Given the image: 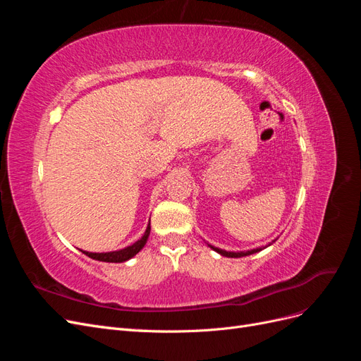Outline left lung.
<instances>
[{"label": "left lung", "instance_id": "obj_1", "mask_svg": "<svg viewBox=\"0 0 361 361\" xmlns=\"http://www.w3.org/2000/svg\"><path fill=\"white\" fill-rule=\"evenodd\" d=\"M277 241V238L274 239V241L272 243H269L268 245H265V247H257V248H253V250H247V251H226V250H221V248H218V247H215V245H211V244H207L209 245L214 251H216L218 255H221V256H224V257H244V256H250V255H255V253H259V251H262L264 248H267V247H269V245H272Z\"/></svg>", "mask_w": 361, "mask_h": 361}]
</instances>
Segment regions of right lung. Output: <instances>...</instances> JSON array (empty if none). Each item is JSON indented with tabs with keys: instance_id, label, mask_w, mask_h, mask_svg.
<instances>
[{
	"instance_id": "add662e5",
	"label": "right lung",
	"mask_w": 361,
	"mask_h": 361,
	"mask_svg": "<svg viewBox=\"0 0 361 361\" xmlns=\"http://www.w3.org/2000/svg\"><path fill=\"white\" fill-rule=\"evenodd\" d=\"M149 235H150V223L147 224L143 236H141L138 241H135L134 244H130L125 248L114 250V251H105V253H92V251H85V250H81V251L85 256H89L94 260L111 262V264H120V262H126L129 259H133L138 253V251L143 250V247L146 245L147 239H149Z\"/></svg>"
}]
</instances>
